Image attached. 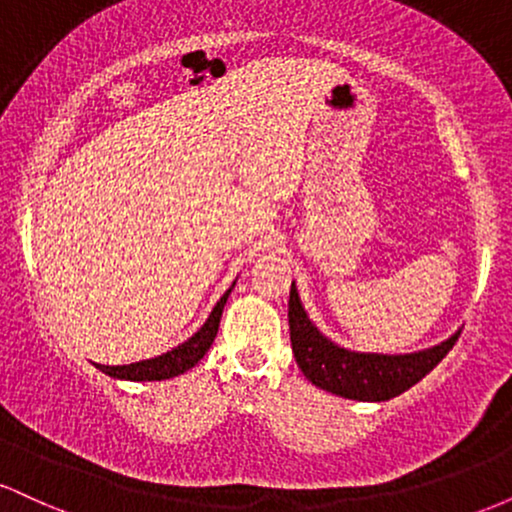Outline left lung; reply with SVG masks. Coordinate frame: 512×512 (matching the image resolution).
<instances>
[{
    "mask_svg": "<svg viewBox=\"0 0 512 512\" xmlns=\"http://www.w3.org/2000/svg\"><path fill=\"white\" fill-rule=\"evenodd\" d=\"M289 330L293 356L305 378L320 390L346 399H358V402H387L407 392L448 356L460 337V330H457L438 346L399 356L349 351L330 342L310 322L296 284H291L289 296Z\"/></svg>",
    "mask_w": 512,
    "mask_h": 512,
    "instance_id": "obj_1",
    "label": "left lung"
}]
</instances>
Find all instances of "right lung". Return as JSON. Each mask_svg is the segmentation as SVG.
I'll use <instances>...</instances> for the list:
<instances>
[{
  "label": "right lung",
  "instance_id": "add662e5",
  "mask_svg": "<svg viewBox=\"0 0 512 512\" xmlns=\"http://www.w3.org/2000/svg\"><path fill=\"white\" fill-rule=\"evenodd\" d=\"M236 286V281H233ZM233 286L228 289L223 296L219 298V303L214 305L211 315L207 317L199 330L192 334L187 342H182L175 349L166 351V354L156 356V358H146V361H137V363H129V366H98L103 370L105 375L110 378H120V380H168L175 378V375L185 373L192 366H197L202 361L204 354L209 351V346L214 344L216 332H219V322H221V313H223V305H226L228 296H231Z\"/></svg>",
  "mask_w": 512,
  "mask_h": 512
}]
</instances>
